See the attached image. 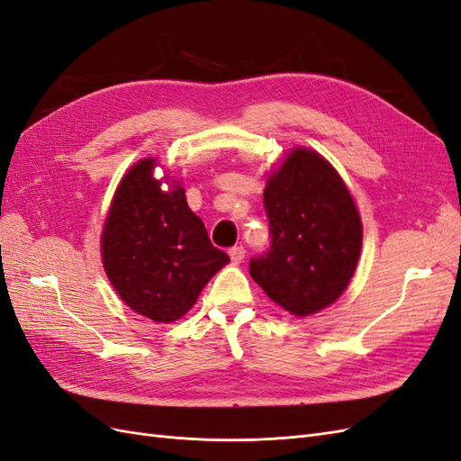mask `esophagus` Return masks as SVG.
Returning a JSON list of instances; mask_svg holds the SVG:
<instances>
[{"label":"esophagus","instance_id":"esophagus-1","mask_svg":"<svg viewBox=\"0 0 461 461\" xmlns=\"http://www.w3.org/2000/svg\"><path fill=\"white\" fill-rule=\"evenodd\" d=\"M229 256H230V259L234 261V263H240L244 258H246V248L240 244V246H232L230 249H229Z\"/></svg>","mask_w":461,"mask_h":461}]
</instances>
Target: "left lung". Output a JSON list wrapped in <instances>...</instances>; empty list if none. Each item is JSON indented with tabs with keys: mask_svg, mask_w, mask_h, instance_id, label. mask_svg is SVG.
<instances>
[{
	"mask_svg": "<svg viewBox=\"0 0 461 461\" xmlns=\"http://www.w3.org/2000/svg\"><path fill=\"white\" fill-rule=\"evenodd\" d=\"M263 207L271 246L249 259V275L298 317L327 308L350 283L361 249L359 213L342 178L298 148L269 178Z\"/></svg>",
	"mask_w": 461,
	"mask_h": 461,
	"instance_id": "8db88e82",
	"label": "left lung"
}]
</instances>
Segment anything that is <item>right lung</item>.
Masks as SVG:
<instances>
[{
    "label": "right lung",
    "mask_w": 461,
    "mask_h": 461,
    "mask_svg": "<svg viewBox=\"0 0 461 461\" xmlns=\"http://www.w3.org/2000/svg\"><path fill=\"white\" fill-rule=\"evenodd\" d=\"M142 159L121 180L102 234L104 267L131 310L156 323L183 317L229 256L190 212L185 188L161 190Z\"/></svg>",
    "instance_id": "add662e5"
}]
</instances>
